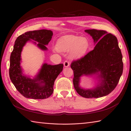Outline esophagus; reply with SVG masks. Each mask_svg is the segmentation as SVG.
Masks as SVG:
<instances>
[{"instance_id":"34e87169","label":"esophagus","mask_w":131,"mask_h":131,"mask_svg":"<svg viewBox=\"0 0 131 131\" xmlns=\"http://www.w3.org/2000/svg\"><path fill=\"white\" fill-rule=\"evenodd\" d=\"M63 64H64V67H68L69 66H70V64L69 62L66 61L64 63H63Z\"/></svg>"}]
</instances>
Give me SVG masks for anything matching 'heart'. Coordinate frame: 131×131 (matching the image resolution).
Instances as JSON below:
<instances>
[{
  "label": "heart",
  "mask_w": 131,
  "mask_h": 131,
  "mask_svg": "<svg viewBox=\"0 0 131 131\" xmlns=\"http://www.w3.org/2000/svg\"><path fill=\"white\" fill-rule=\"evenodd\" d=\"M57 49L61 52H69V57L80 58L84 56L89 47V42L85 38L73 35H66L57 42Z\"/></svg>",
  "instance_id": "1"
}]
</instances>
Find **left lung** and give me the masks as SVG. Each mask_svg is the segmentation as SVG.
Masks as SVG:
<instances>
[{"mask_svg": "<svg viewBox=\"0 0 131 131\" xmlns=\"http://www.w3.org/2000/svg\"><path fill=\"white\" fill-rule=\"evenodd\" d=\"M95 46L85 56L71 64L73 84L77 93L87 98H100L110 93L116 88L123 72L122 55L115 36L105 30L86 29ZM93 77L97 80L92 89L80 85L82 76Z\"/></svg>", "mask_w": 131, "mask_h": 131, "instance_id": "1", "label": "left lung"}]
</instances>
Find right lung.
Here are the masks:
<instances>
[{
    "instance_id": "add662e5",
    "label": "right lung",
    "mask_w": 131,
    "mask_h": 131,
    "mask_svg": "<svg viewBox=\"0 0 131 131\" xmlns=\"http://www.w3.org/2000/svg\"><path fill=\"white\" fill-rule=\"evenodd\" d=\"M52 35L51 30L29 31L19 35L15 42L10 59L9 76L16 89L26 98L42 100L49 98L53 92L54 82L63 70V64L43 63L33 78L24 73L21 65V53L27 42H32L38 48L46 51V45H48Z\"/></svg>"
}]
</instances>
